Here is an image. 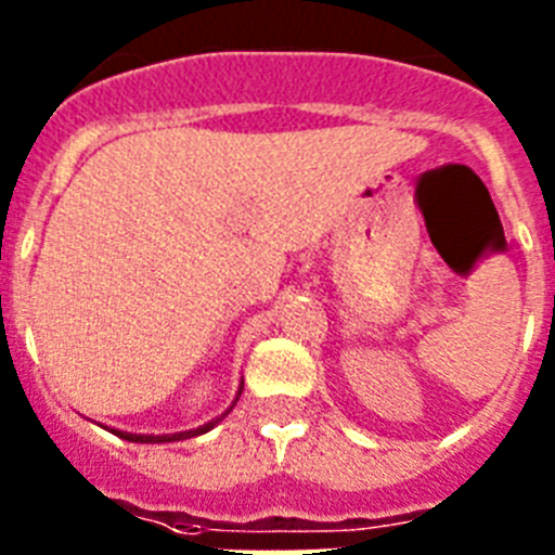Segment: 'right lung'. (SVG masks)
Wrapping results in <instances>:
<instances>
[{"mask_svg": "<svg viewBox=\"0 0 555 555\" xmlns=\"http://www.w3.org/2000/svg\"><path fill=\"white\" fill-rule=\"evenodd\" d=\"M238 395H242V391H238ZM235 400H238V397H235ZM219 420H222V416H217L214 423L203 425V428H197V430H185V434H171V436H139V434H121V430H116V436H121V439H127V442H141V444H146V442H180V439H191V436L205 434V430L214 428V425H217Z\"/></svg>", "mask_w": 555, "mask_h": 555, "instance_id": "1", "label": "right lung"}]
</instances>
